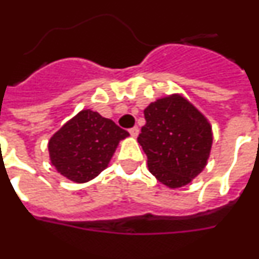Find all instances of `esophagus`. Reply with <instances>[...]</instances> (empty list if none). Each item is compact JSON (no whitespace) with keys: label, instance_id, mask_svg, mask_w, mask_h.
<instances>
[{"label":"esophagus","instance_id":"obj_1","mask_svg":"<svg viewBox=\"0 0 259 259\" xmlns=\"http://www.w3.org/2000/svg\"><path fill=\"white\" fill-rule=\"evenodd\" d=\"M129 133L133 138H137L138 134H139V129H138V126H134L129 130Z\"/></svg>","mask_w":259,"mask_h":259}]
</instances>
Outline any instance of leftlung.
Returning <instances> with one entry per match:
<instances>
[{
  "label": "left lung",
  "mask_w": 259,
  "mask_h": 259,
  "mask_svg": "<svg viewBox=\"0 0 259 259\" xmlns=\"http://www.w3.org/2000/svg\"><path fill=\"white\" fill-rule=\"evenodd\" d=\"M144 117L138 143L147 154L149 172L171 189L188 185L209 158L213 134L208 120L181 94L152 102Z\"/></svg>",
  "instance_id": "obj_1"
}]
</instances>
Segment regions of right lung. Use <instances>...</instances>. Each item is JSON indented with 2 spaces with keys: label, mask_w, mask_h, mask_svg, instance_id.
<instances>
[{
  "label": "right lung",
  "mask_w": 259,
  "mask_h": 259,
  "mask_svg": "<svg viewBox=\"0 0 259 259\" xmlns=\"http://www.w3.org/2000/svg\"><path fill=\"white\" fill-rule=\"evenodd\" d=\"M127 137L112 120L83 110L51 137V163L69 180L87 183L107 167L120 141Z\"/></svg>",
  "instance_id": "right-lung-1"
}]
</instances>
